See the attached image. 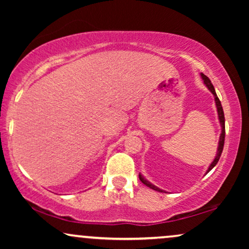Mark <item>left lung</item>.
I'll return each instance as SVG.
<instances>
[{
    "label": "left lung",
    "mask_w": 249,
    "mask_h": 249,
    "mask_svg": "<svg viewBox=\"0 0 249 249\" xmlns=\"http://www.w3.org/2000/svg\"><path fill=\"white\" fill-rule=\"evenodd\" d=\"M200 77H202V79L204 81V84H205V86L209 88V90L211 93L213 94L214 96V101H215V105H216V110H217V117H219V121H220V124H221V135H220V139H219V145H217V152H216V155H215V159L213 160V162L211 163V165L209 166V169H207V172H210L211 170H212L214 166L216 165V163L219 162L220 160V156L222 154V151H223V145H224V137H226V125H224V113H223V108H222V105H221V102L219 100V97H217V95L215 93V89H214L212 83H211V80L209 79V77H206L204 73H200ZM139 179H141V181L146 185L149 188L156 190V192H160V193H166L164 190L160 189L159 187H156L153 185L148 181V180H146L144 177H142L141 173H139Z\"/></svg>",
    "instance_id": "8db88e82"
}]
</instances>
